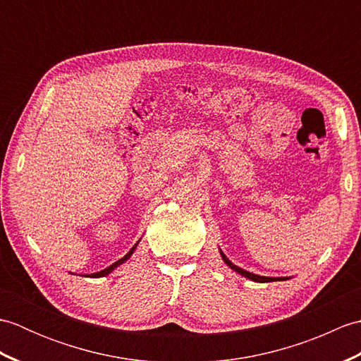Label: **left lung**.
Segmentation results:
<instances>
[{
    "instance_id": "left-lung-1",
    "label": "left lung",
    "mask_w": 361,
    "mask_h": 361,
    "mask_svg": "<svg viewBox=\"0 0 361 361\" xmlns=\"http://www.w3.org/2000/svg\"><path fill=\"white\" fill-rule=\"evenodd\" d=\"M220 255H221V257H224V260H225V264L226 265H229L233 268L234 271H237V273H240L242 276H245V278H248V279H251V281H255V282H273V281H286L287 278H265V276H259V274H252V273H250V271H247V270H242V268H239L237 265H234V264H231V260H229L224 252L220 251Z\"/></svg>"
}]
</instances>
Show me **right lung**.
I'll return each instance as SVG.
<instances>
[{
  "mask_svg": "<svg viewBox=\"0 0 361 361\" xmlns=\"http://www.w3.org/2000/svg\"><path fill=\"white\" fill-rule=\"evenodd\" d=\"M135 248H136V245H135V247L132 248V250H130L128 252H127V255L124 256V257H122V259H119L118 260V262H114L113 265H110L109 268H105V270H102V271H99V273H93V274H90L91 276V278H101V276H105V274H109V273H111L113 270H114V268H116L118 265H121V264H124L126 262V260L130 257V256H132L133 255V251H135Z\"/></svg>",
  "mask_w": 361,
  "mask_h": 361,
  "instance_id": "add662e5",
  "label": "right lung"
}]
</instances>
